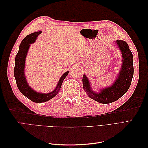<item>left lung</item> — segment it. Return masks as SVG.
Masks as SVG:
<instances>
[{
	"label": "left lung",
	"instance_id": "8db88e82",
	"mask_svg": "<svg viewBox=\"0 0 148 148\" xmlns=\"http://www.w3.org/2000/svg\"><path fill=\"white\" fill-rule=\"evenodd\" d=\"M116 42L122 53L123 63L118 78L113 84L110 87L101 89L99 93H96L92 91L86 76L84 75L83 77V89L88 96L102 104L113 102L122 97L128 90L133 77V55L128 44L122 40H117Z\"/></svg>",
	"mask_w": 148,
	"mask_h": 148
}]
</instances>
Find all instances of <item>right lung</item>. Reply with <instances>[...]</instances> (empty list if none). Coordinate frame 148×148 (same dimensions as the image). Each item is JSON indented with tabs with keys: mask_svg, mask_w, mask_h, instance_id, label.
Listing matches in <instances>:
<instances>
[{
	"mask_svg": "<svg viewBox=\"0 0 148 148\" xmlns=\"http://www.w3.org/2000/svg\"><path fill=\"white\" fill-rule=\"evenodd\" d=\"M41 31L31 33L25 37L21 41L19 51L15 57V65L14 67V76L17 87L23 95L34 102H44L51 99L55 97L59 92L62 82L69 73L66 71L60 78L56 89L52 92L47 94L39 93L31 89L25 77L24 69L25 65V59L29 47V44L33 43L38 36L41 34Z\"/></svg>",
	"mask_w": 148,
	"mask_h": 148,
	"instance_id": "1",
	"label": "right lung"
}]
</instances>
